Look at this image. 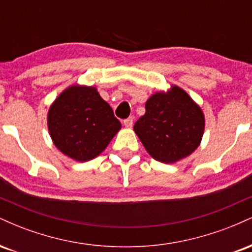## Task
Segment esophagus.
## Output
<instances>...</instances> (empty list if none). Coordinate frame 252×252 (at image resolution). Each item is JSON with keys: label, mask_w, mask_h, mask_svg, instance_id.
I'll return each instance as SVG.
<instances>
[{"label": "esophagus", "mask_w": 252, "mask_h": 252, "mask_svg": "<svg viewBox=\"0 0 252 252\" xmlns=\"http://www.w3.org/2000/svg\"><path fill=\"white\" fill-rule=\"evenodd\" d=\"M123 124L126 126V128H131L132 124H134V118H132V117L126 118V120H124Z\"/></svg>", "instance_id": "obj_1"}]
</instances>
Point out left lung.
Wrapping results in <instances>:
<instances>
[{"mask_svg": "<svg viewBox=\"0 0 252 252\" xmlns=\"http://www.w3.org/2000/svg\"><path fill=\"white\" fill-rule=\"evenodd\" d=\"M204 129L200 106L176 85L153 94L146 103V114L134 126L149 155L163 163L192 154L201 142Z\"/></svg>", "mask_w": 252, "mask_h": 252, "instance_id": "left-lung-1", "label": "left lung"}]
</instances>
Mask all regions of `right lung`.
<instances>
[{"mask_svg": "<svg viewBox=\"0 0 252 252\" xmlns=\"http://www.w3.org/2000/svg\"><path fill=\"white\" fill-rule=\"evenodd\" d=\"M47 124L54 146L79 162L99 155L122 126L97 89L84 85L63 90L48 110Z\"/></svg>", "mask_w": 252, "mask_h": 252, "instance_id": "obj_1", "label": "right lung"}]
</instances>
